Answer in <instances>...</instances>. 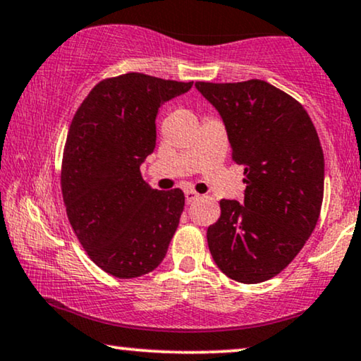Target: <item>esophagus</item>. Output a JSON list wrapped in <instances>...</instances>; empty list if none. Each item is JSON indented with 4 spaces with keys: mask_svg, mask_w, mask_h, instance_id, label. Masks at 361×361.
<instances>
[{
    "mask_svg": "<svg viewBox=\"0 0 361 361\" xmlns=\"http://www.w3.org/2000/svg\"><path fill=\"white\" fill-rule=\"evenodd\" d=\"M197 199H199L197 192H194V190H185V202H187V204L195 202V200H197Z\"/></svg>",
    "mask_w": 361,
    "mask_h": 361,
    "instance_id": "esophagus-1",
    "label": "esophagus"
}]
</instances>
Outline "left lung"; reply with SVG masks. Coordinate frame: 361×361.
Listing matches in <instances>:
<instances>
[{"mask_svg": "<svg viewBox=\"0 0 361 361\" xmlns=\"http://www.w3.org/2000/svg\"><path fill=\"white\" fill-rule=\"evenodd\" d=\"M243 166V202L221 200L209 250L227 277L260 283L282 272L312 235L324 200L320 139L300 102L272 84L195 82Z\"/></svg>", "mask_w": 361, "mask_h": 361, "instance_id": "obj_1", "label": "left lung"}]
</instances>
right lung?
<instances>
[{
	"mask_svg": "<svg viewBox=\"0 0 361 361\" xmlns=\"http://www.w3.org/2000/svg\"><path fill=\"white\" fill-rule=\"evenodd\" d=\"M192 84L128 73L96 84L74 114L61 172L66 212L91 260L118 279L152 272L179 226L184 192L152 189L140 166L156 149L159 107Z\"/></svg>",
	"mask_w": 361,
	"mask_h": 361,
	"instance_id": "right-lung-1",
	"label": "right lung"
}]
</instances>
